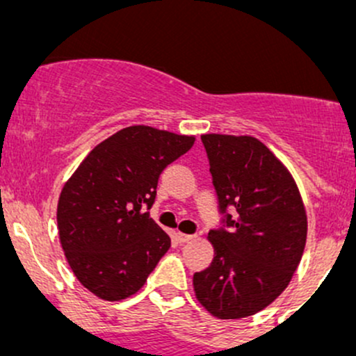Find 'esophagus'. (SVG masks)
<instances>
[{
    "mask_svg": "<svg viewBox=\"0 0 356 356\" xmlns=\"http://www.w3.org/2000/svg\"><path fill=\"white\" fill-rule=\"evenodd\" d=\"M175 238H177L179 243H189L191 239H194L192 234H184V232H175Z\"/></svg>",
    "mask_w": 356,
    "mask_h": 356,
    "instance_id": "34e87169",
    "label": "esophagus"
}]
</instances>
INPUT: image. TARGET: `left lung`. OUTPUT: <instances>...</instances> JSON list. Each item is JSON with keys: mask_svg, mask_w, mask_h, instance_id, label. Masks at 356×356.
Segmentation results:
<instances>
[{"mask_svg": "<svg viewBox=\"0 0 356 356\" xmlns=\"http://www.w3.org/2000/svg\"><path fill=\"white\" fill-rule=\"evenodd\" d=\"M201 140L220 226L209 231L214 259L194 275V291L220 320L246 318L271 305L291 281L305 251L306 211L291 174L263 142L220 134Z\"/></svg>", "mask_w": 356, "mask_h": 356, "instance_id": "1", "label": "left lung"}]
</instances>
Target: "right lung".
Returning <instances> with one entry per match:
<instances>
[{"label": "right lung", "mask_w": 356, "mask_h": 356, "mask_svg": "<svg viewBox=\"0 0 356 356\" xmlns=\"http://www.w3.org/2000/svg\"><path fill=\"white\" fill-rule=\"evenodd\" d=\"M194 140L127 127L97 145L63 186L60 243L76 280L93 295L118 301L137 293L170 248L149 209L162 170Z\"/></svg>", "instance_id": "obj_1"}]
</instances>
